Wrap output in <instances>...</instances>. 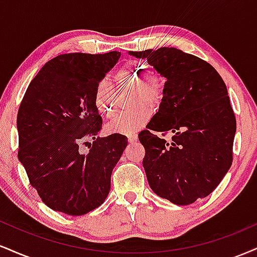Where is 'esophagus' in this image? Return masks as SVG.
<instances>
[{"mask_svg": "<svg viewBox=\"0 0 257 257\" xmlns=\"http://www.w3.org/2000/svg\"><path fill=\"white\" fill-rule=\"evenodd\" d=\"M126 138H128L129 143H134L138 140V135L135 133H129V134H126Z\"/></svg>", "mask_w": 257, "mask_h": 257, "instance_id": "obj_1", "label": "esophagus"}]
</instances>
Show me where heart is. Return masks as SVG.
<instances>
[{"instance_id":"obj_1","label":"heart","mask_w":257,"mask_h":257,"mask_svg":"<svg viewBox=\"0 0 257 257\" xmlns=\"http://www.w3.org/2000/svg\"><path fill=\"white\" fill-rule=\"evenodd\" d=\"M117 79L124 83L135 84V100L137 102L147 101L150 104H157L163 95V88L157 79L149 77V71L145 66L139 63H128L123 65L117 72ZM94 106L105 117H113L116 114V106L113 102V94L111 87L105 82L96 85L93 96ZM151 111L146 106H139L134 110L120 114L112 120L107 129L111 133H128L137 132L149 120Z\"/></svg>"}]
</instances>
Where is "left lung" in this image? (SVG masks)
<instances>
[{
  "label": "left lung",
  "instance_id": "obj_1",
  "mask_svg": "<svg viewBox=\"0 0 257 257\" xmlns=\"http://www.w3.org/2000/svg\"><path fill=\"white\" fill-rule=\"evenodd\" d=\"M129 54L147 59L167 78L158 112L139 134L150 187L174 204H192L213 192L232 166L235 116L225 82L210 64L180 49ZM168 132L170 142L163 138Z\"/></svg>",
  "mask_w": 257,
  "mask_h": 257
}]
</instances>
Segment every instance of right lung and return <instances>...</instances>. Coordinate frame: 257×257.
<instances>
[{
  "instance_id": "right-lung-1",
  "label": "right lung",
  "mask_w": 257,
  "mask_h": 257,
  "mask_svg": "<svg viewBox=\"0 0 257 257\" xmlns=\"http://www.w3.org/2000/svg\"><path fill=\"white\" fill-rule=\"evenodd\" d=\"M119 52L69 53L49 60L29 84L17 117L19 150L29 181L47 206L72 216L104 203L111 174L128 145L124 135L98 138L102 119L96 85ZM93 139L90 151L82 145Z\"/></svg>"
}]
</instances>
